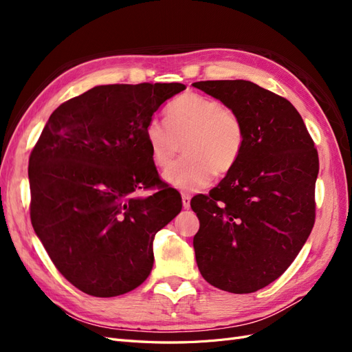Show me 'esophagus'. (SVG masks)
<instances>
[{"label": "esophagus", "mask_w": 352, "mask_h": 352, "mask_svg": "<svg viewBox=\"0 0 352 352\" xmlns=\"http://www.w3.org/2000/svg\"><path fill=\"white\" fill-rule=\"evenodd\" d=\"M182 204H184V208L190 207V194L189 192H182Z\"/></svg>", "instance_id": "1"}]
</instances>
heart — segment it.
Listing matches in <instances>:
<instances>
[{"instance_id":"heart-1","label":"heart","mask_w":352,"mask_h":352,"mask_svg":"<svg viewBox=\"0 0 352 352\" xmlns=\"http://www.w3.org/2000/svg\"><path fill=\"white\" fill-rule=\"evenodd\" d=\"M144 132L158 168H167L175 162L184 142L185 157L167 170L164 179L186 190L206 188L214 173H229L238 163L245 141L243 123L235 110L194 92L173 100L166 109V122L153 117Z\"/></svg>"}]
</instances>
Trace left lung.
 Here are the masks:
<instances>
[{"mask_svg":"<svg viewBox=\"0 0 352 352\" xmlns=\"http://www.w3.org/2000/svg\"><path fill=\"white\" fill-rule=\"evenodd\" d=\"M192 87L235 110L245 141L238 163L190 207L198 269L210 285L251 294L289 267L316 220L318 154L301 114L250 80H201Z\"/></svg>","mask_w":352,"mask_h":352,"instance_id":"obj_1","label":"left lung"}]
</instances>
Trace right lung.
Instances as JSON below:
<instances>
[{
  "label": "right lung",
  "mask_w": 352,
  "mask_h": 352,
  "mask_svg": "<svg viewBox=\"0 0 352 352\" xmlns=\"http://www.w3.org/2000/svg\"><path fill=\"white\" fill-rule=\"evenodd\" d=\"M182 83L101 85L50 116L29 157L30 221L79 291L117 296L151 273L155 233L182 210L158 176L145 124ZM154 188L150 197L140 190Z\"/></svg>",
  "instance_id": "add662e5"
}]
</instances>
